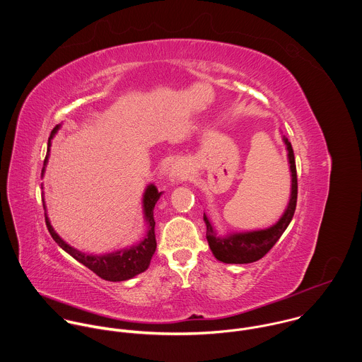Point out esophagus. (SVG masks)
Instances as JSON below:
<instances>
[{
    "label": "esophagus",
    "instance_id": "obj_1",
    "mask_svg": "<svg viewBox=\"0 0 362 362\" xmlns=\"http://www.w3.org/2000/svg\"><path fill=\"white\" fill-rule=\"evenodd\" d=\"M189 175L188 167L185 165V163L182 161H177L175 164H173V168L170 171V177L173 181H182L187 180Z\"/></svg>",
    "mask_w": 362,
    "mask_h": 362
}]
</instances>
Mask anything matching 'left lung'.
I'll use <instances>...</instances> for the list:
<instances>
[{"label": "left lung", "instance_id": "1", "mask_svg": "<svg viewBox=\"0 0 362 362\" xmlns=\"http://www.w3.org/2000/svg\"><path fill=\"white\" fill-rule=\"evenodd\" d=\"M284 144L288 151V161H290V171H291V197L284 214L274 226L266 230L230 234L227 237H217L213 226L210 224L206 214L204 213V220L206 223L207 243L214 258L218 259L220 262H224V263L257 262L259 259L263 258L273 248V245L279 241L281 234L288 227L297 206L298 182H297V167H296L293 146L287 138H284Z\"/></svg>", "mask_w": 362, "mask_h": 362}]
</instances>
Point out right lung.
<instances>
[{
	"label": "right lung",
	"instance_id": "right-lung-1",
	"mask_svg": "<svg viewBox=\"0 0 362 362\" xmlns=\"http://www.w3.org/2000/svg\"><path fill=\"white\" fill-rule=\"evenodd\" d=\"M59 125H57L52 131V135L49 138V151H50V142L55 132L58 131ZM45 160V164L47 161ZM161 192L157 191L155 185H149L145 191L144 195V211H145V218L148 221V234L146 237L138 244L134 245L128 250H121L112 254L107 255H86L72 247H69L64 240L59 238V235L54 231V228L49 221V217L46 216V226L49 228V233L52 237V240L65 251L68 252L72 258L76 259L82 264H85L88 269H90L93 273H96L99 277L107 281H124L128 279H132L134 276L145 272L149 264L152 257L155 254L156 235H155V218H153V209H155L156 202L158 201Z\"/></svg>",
	"mask_w": 362,
	"mask_h": 362
}]
</instances>
